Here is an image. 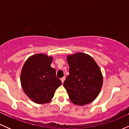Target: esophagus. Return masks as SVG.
<instances>
[{
    "label": "esophagus",
    "mask_w": 129,
    "mask_h": 129,
    "mask_svg": "<svg viewBox=\"0 0 129 129\" xmlns=\"http://www.w3.org/2000/svg\"><path fill=\"white\" fill-rule=\"evenodd\" d=\"M65 79H66V78H65V77H63V78H62L61 79H60V80H61V81H62V83H63V82H64V81H65Z\"/></svg>",
    "instance_id": "1"
}]
</instances>
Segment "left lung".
<instances>
[{"label": "left lung", "mask_w": 129, "mask_h": 129, "mask_svg": "<svg viewBox=\"0 0 129 129\" xmlns=\"http://www.w3.org/2000/svg\"><path fill=\"white\" fill-rule=\"evenodd\" d=\"M69 75L63 82L70 100L78 106L88 104L96 98L103 77L94 60L88 54L77 53L67 57Z\"/></svg>", "instance_id": "left-lung-1"}]
</instances>
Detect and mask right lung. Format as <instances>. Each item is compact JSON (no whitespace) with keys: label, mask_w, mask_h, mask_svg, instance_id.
<instances>
[{"label":"right lung","mask_w":129,"mask_h":129,"mask_svg":"<svg viewBox=\"0 0 129 129\" xmlns=\"http://www.w3.org/2000/svg\"><path fill=\"white\" fill-rule=\"evenodd\" d=\"M53 57L36 54L29 57L22 67L20 82L23 91L34 103L51 101L56 90L62 84L56 77V70L51 67Z\"/></svg>","instance_id":"obj_1"}]
</instances>
